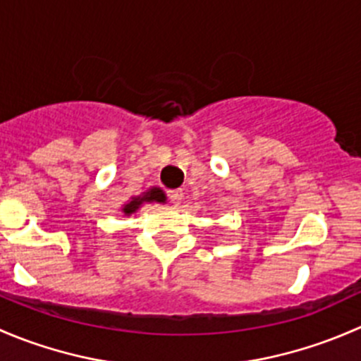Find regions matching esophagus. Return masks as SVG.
Masks as SVG:
<instances>
[{"label": "esophagus", "instance_id": "obj_1", "mask_svg": "<svg viewBox=\"0 0 361 361\" xmlns=\"http://www.w3.org/2000/svg\"><path fill=\"white\" fill-rule=\"evenodd\" d=\"M181 199H183V190H171L169 192V201L174 204V206H178V204L181 202Z\"/></svg>", "mask_w": 361, "mask_h": 361}]
</instances>
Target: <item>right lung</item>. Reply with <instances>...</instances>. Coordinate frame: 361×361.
Masks as SVG:
<instances>
[{"mask_svg":"<svg viewBox=\"0 0 361 361\" xmlns=\"http://www.w3.org/2000/svg\"><path fill=\"white\" fill-rule=\"evenodd\" d=\"M166 194H164L159 187H154L148 192H145L143 195H137V197H133L129 202L123 204L122 213L126 214V216H129V214L136 213L143 202H166Z\"/></svg>","mask_w":361,"mask_h":361,"instance_id":"1","label":"right lung"}]
</instances>
